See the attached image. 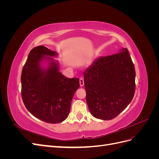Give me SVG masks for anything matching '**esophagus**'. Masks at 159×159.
I'll return each mask as SVG.
<instances>
[{
    "mask_svg": "<svg viewBox=\"0 0 159 159\" xmlns=\"http://www.w3.org/2000/svg\"><path fill=\"white\" fill-rule=\"evenodd\" d=\"M80 84L81 87L84 85V80L83 78H80Z\"/></svg>",
    "mask_w": 159,
    "mask_h": 159,
    "instance_id": "obj_1",
    "label": "esophagus"
}]
</instances>
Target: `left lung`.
Listing matches in <instances>:
<instances>
[{
    "instance_id": "1",
    "label": "left lung",
    "mask_w": 159,
    "mask_h": 159,
    "mask_svg": "<svg viewBox=\"0 0 159 159\" xmlns=\"http://www.w3.org/2000/svg\"><path fill=\"white\" fill-rule=\"evenodd\" d=\"M86 102L95 118L111 120L131 103L135 91V70L127 48L95 59L84 73Z\"/></svg>"
}]
</instances>
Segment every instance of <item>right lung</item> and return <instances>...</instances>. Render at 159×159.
Instances as JSON below:
<instances>
[{"label": "right lung", "instance_id": "obj_1", "mask_svg": "<svg viewBox=\"0 0 159 159\" xmlns=\"http://www.w3.org/2000/svg\"><path fill=\"white\" fill-rule=\"evenodd\" d=\"M57 54L44 46L30 52L21 74L23 103L32 115L49 123H61L68 117L72 98L80 87L78 78H68L59 71L58 64L52 57ZM44 59L49 68H41Z\"/></svg>", "mask_w": 159, "mask_h": 159}]
</instances>
